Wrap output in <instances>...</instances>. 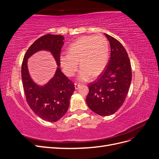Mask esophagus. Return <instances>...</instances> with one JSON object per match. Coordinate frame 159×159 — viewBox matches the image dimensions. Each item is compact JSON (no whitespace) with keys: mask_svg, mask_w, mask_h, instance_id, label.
I'll return each instance as SVG.
<instances>
[{"mask_svg":"<svg viewBox=\"0 0 159 159\" xmlns=\"http://www.w3.org/2000/svg\"><path fill=\"white\" fill-rule=\"evenodd\" d=\"M74 86H75V88L76 89H78L79 88V87L80 86V84H77V83H75L74 84Z\"/></svg>","mask_w":159,"mask_h":159,"instance_id":"obj_1","label":"esophagus"}]
</instances>
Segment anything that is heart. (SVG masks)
<instances>
[{"instance_id":"heart-1","label":"heart","mask_w":159,"mask_h":159,"mask_svg":"<svg viewBox=\"0 0 159 159\" xmlns=\"http://www.w3.org/2000/svg\"><path fill=\"white\" fill-rule=\"evenodd\" d=\"M109 57V44L104 36H83L69 46L68 54L61 53L60 63L64 74L73 76L78 70V62L81 70L78 78L87 81L91 76L98 77L104 71Z\"/></svg>"}]
</instances>
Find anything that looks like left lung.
Instances as JSON below:
<instances>
[{"instance_id": "1", "label": "left lung", "mask_w": 159, "mask_h": 159, "mask_svg": "<svg viewBox=\"0 0 159 159\" xmlns=\"http://www.w3.org/2000/svg\"><path fill=\"white\" fill-rule=\"evenodd\" d=\"M109 41L111 57L97 81L89 84L86 103L101 116L113 115L122 106L131 82V66L128 54L115 38L105 34Z\"/></svg>"}]
</instances>
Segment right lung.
<instances>
[{
    "label": "right lung",
    "instance_id": "add662e5",
    "mask_svg": "<svg viewBox=\"0 0 159 159\" xmlns=\"http://www.w3.org/2000/svg\"><path fill=\"white\" fill-rule=\"evenodd\" d=\"M61 35L46 34L37 39L29 47L24 56L21 74L26 102L34 113L49 122L58 121L67 112L70 99L75 90L74 84L57 68L53 78L43 87L37 85L31 80L27 68V59L35 52L50 51L60 66V56L64 44Z\"/></svg>",
    "mask_w": 159,
    "mask_h": 159
}]
</instances>
